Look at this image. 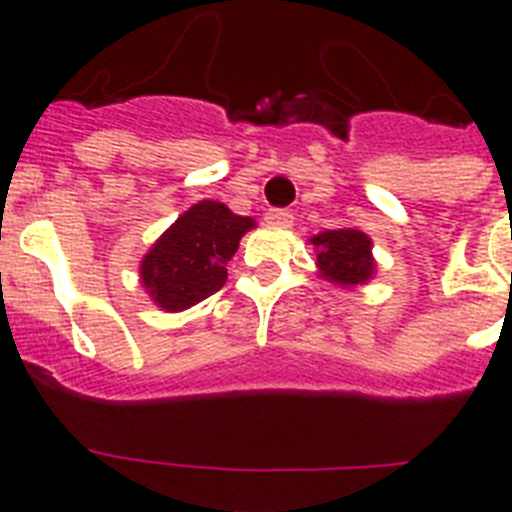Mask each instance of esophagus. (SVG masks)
Instances as JSON below:
<instances>
[{
  "label": "esophagus",
  "instance_id": "esophagus-1",
  "mask_svg": "<svg viewBox=\"0 0 512 512\" xmlns=\"http://www.w3.org/2000/svg\"><path fill=\"white\" fill-rule=\"evenodd\" d=\"M266 225H271V228H292V223H295V215L287 210H269L264 215Z\"/></svg>",
  "mask_w": 512,
  "mask_h": 512
}]
</instances>
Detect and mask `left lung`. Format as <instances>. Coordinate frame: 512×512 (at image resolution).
Instances as JSON below:
<instances>
[{"instance_id": "1", "label": "left lung", "mask_w": 512, "mask_h": 512, "mask_svg": "<svg viewBox=\"0 0 512 512\" xmlns=\"http://www.w3.org/2000/svg\"><path fill=\"white\" fill-rule=\"evenodd\" d=\"M310 243L318 248L320 277L341 287H359L374 277L372 238L361 230L341 228L312 235Z\"/></svg>"}]
</instances>
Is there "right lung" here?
<instances>
[{
	"label": "right lung",
	"instance_id": "1",
	"mask_svg": "<svg viewBox=\"0 0 512 512\" xmlns=\"http://www.w3.org/2000/svg\"><path fill=\"white\" fill-rule=\"evenodd\" d=\"M253 217L230 212L223 202L189 207L140 261V282L161 310L179 312L207 300L228 279V264Z\"/></svg>",
	"mask_w": 512,
	"mask_h": 512
}]
</instances>
